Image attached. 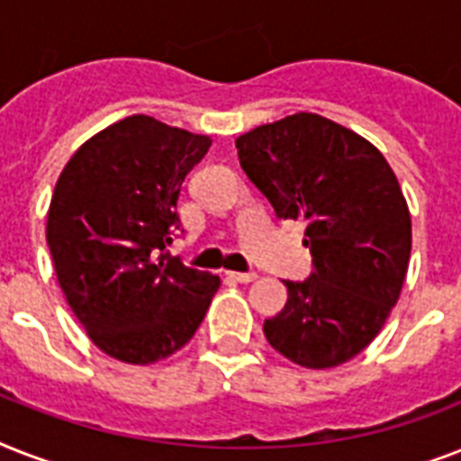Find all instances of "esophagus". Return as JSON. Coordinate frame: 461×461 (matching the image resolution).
Instances as JSON below:
<instances>
[{
    "mask_svg": "<svg viewBox=\"0 0 461 461\" xmlns=\"http://www.w3.org/2000/svg\"><path fill=\"white\" fill-rule=\"evenodd\" d=\"M227 277L234 282H241V285H249V282H253L258 275L256 273H227Z\"/></svg>",
    "mask_w": 461,
    "mask_h": 461,
    "instance_id": "obj_1",
    "label": "esophagus"
}]
</instances>
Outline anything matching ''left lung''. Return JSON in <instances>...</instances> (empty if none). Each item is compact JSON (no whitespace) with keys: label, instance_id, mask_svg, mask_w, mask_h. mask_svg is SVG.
Instances as JSON below:
<instances>
[{"label":"left lung","instance_id":"1","mask_svg":"<svg viewBox=\"0 0 461 461\" xmlns=\"http://www.w3.org/2000/svg\"><path fill=\"white\" fill-rule=\"evenodd\" d=\"M239 162L277 217L306 220L313 273L287 285L263 325L275 351L303 368H332L375 339L400 299L411 215L393 167L344 126L299 112L237 139Z\"/></svg>","mask_w":461,"mask_h":461}]
</instances>
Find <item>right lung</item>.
Segmentation results:
<instances>
[{"mask_svg": "<svg viewBox=\"0 0 461 461\" xmlns=\"http://www.w3.org/2000/svg\"><path fill=\"white\" fill-rule=\"evenodd\" d=\"M208 136L133 114L86 140L54 186L47 246L68 306L97 349L155 364L195 335L220 277L169 256L181 184Z\"/></svg>", "mask_w": 461, "mask_h": 461, "instance_id": "add662e5", "label": "right lung"}]
</instances>
